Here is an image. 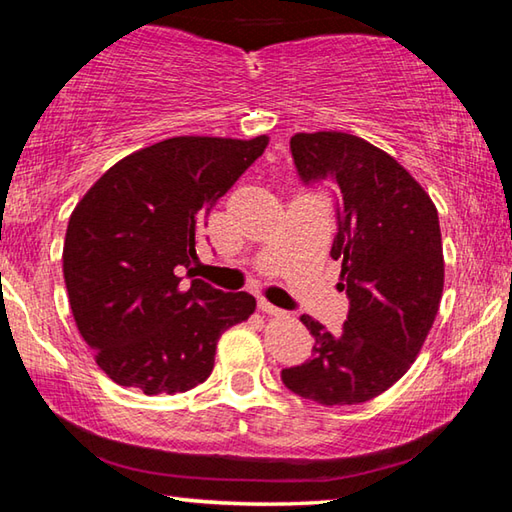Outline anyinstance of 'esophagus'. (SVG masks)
<instances>
[{
	"label": "esophagus",
	"mask_w": 512,
	"mask_h": 512,
	"mask_svg": "<svg viewBox=\"0 0 512 512\" xmlns=\"http://www.w3.org/2000/svg\"><path fill=\"white\" fill-rule=\"evenodd\" d=\"M259 309L264 311V314H268V316H284V311L280 309V307H275V305H271V302L268 300H259Z\"/></svg>",
	"instance_id": "esophagus-1"
}]
</instances>
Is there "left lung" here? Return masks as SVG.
<instances>
[{"label": "left lung", "mask_w": 512, "mask_h": 512, "mask_svg": "<svg viewBox=\"0 0 512 512\" xmlns=\"http://www.w3.org/2000/svg\"><path fill=\"white\" fill-rule=\"evenodd\" d=\"M291 153L305 183L332 176L341 187L332 257L343 262L350 311L339 334L300 316L314 357L284 368L282 381L323 406L368 402L411 368L436 320L445 287L438 210L393 155L357 135L296 133Z\"/></svg>", "instance_id": "left-lung-1"}]
</instances>
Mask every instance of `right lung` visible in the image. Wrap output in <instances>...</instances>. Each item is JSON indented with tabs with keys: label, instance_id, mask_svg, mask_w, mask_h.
<instances>
[{
	"label": "right lung",
	"instance_id": "add662e5",
	"mask_svg": "<svg viewBox=\"0 0 512 512\" xmlns=\"http://www.w3.org/2000/svg\"><path fill=\"white\" fill-rule=\"evenodd\" d=\"M268 146L183 135L135 151L103 173L69 216L63 275L94 361L119 386L176 395L212 375L216 343L257 302L203 280L183 289L216 201Z\"/></svg>",
	"mask_w": 512,
	"mask_h": 512
}]
</instances>
